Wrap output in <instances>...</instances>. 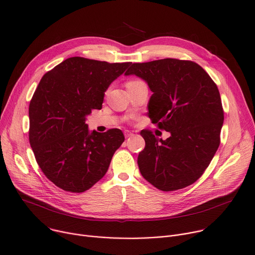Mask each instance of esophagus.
<instances>
[{
  "label": "esophagus",
  "mask_w": 255,
  "mask_h": 255,
  "mask_svg": "<svg viewBox=\"0 0 255 255\" xmlns=\"http://www.w3.org/2000/svg\"><path fill=\"white\" fill-rule=\"evenodd\" d=\"M134 134L132 133V132H130V131H128V130H126V131H124V136H125V138H130V137H132Z\"/></svg>",
  "instance_id": "34e87169"
}]
</instances>
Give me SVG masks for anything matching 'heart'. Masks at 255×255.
<instances>
[{
	"label": "heart",
	"mask_w": 255,
	"mask_h": 255,
	"mask_svg": "<svg viewBox=\"0 0 255 255\" xmlns=\"http://www.w3.org/2000/svg\"><path fill=\"white\" fill-rule=\"evenodd\" d=\"M136 82H139V81H137V80H133V81H129V82H127V84H126V86H127V85H131V84H134V83H136Z\"/></svg>",
	"instance_id": "heart-1"
}]
</instances>
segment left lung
Returning a JSON list of instances; mask_svg holds the SVG:
<instances>
[{"instance_id": "left-lung-1", "label": "left lung", "mask_w": 255, "mask_h": 255, "mask_svg": "<svg viewBox=\"0 0 255 255\" xmlns=\"http://www.w3.org/2000/svg\"><path fill=\"white\" fill-rule=\"evenodd\" d=\"M125 75L147 82L153 92L149 118L171 134L162 140L150 130L141 131L145 148L137 162L142 176L162 191L191 185L220 144L224 112L216 84L197 63L171 58L133 63Z\"/></svg>"}]
</instances>
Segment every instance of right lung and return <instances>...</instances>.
<instances>
[{
	"mask_svg": "<svg viewBox=\"0 0 255 255\" xmlns=\"http://www.w3.org/2000/svg\"><path fill=\"white\" fill-rule=\"evenodd\" d=\"M130 65L72 57L41 79L29 106V140L41 170L59 188L81 193L106 174L124 135L116 128L90 133L86 116L102 108L109 85Z\"/></svg>",
	"mask_w": 255,
	"mask_h": 255,
	"instance_id": "1",
	"label": "right lung"
}]
</instances>
